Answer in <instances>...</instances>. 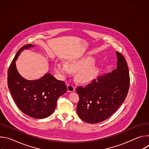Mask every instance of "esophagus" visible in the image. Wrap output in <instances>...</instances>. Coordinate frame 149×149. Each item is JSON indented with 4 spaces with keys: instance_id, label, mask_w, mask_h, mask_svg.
I'll list each match as a JSON object with an SVG mask.
<instances>
[{
    "instance_id": "34e87169",
    "label": "esophagus",
    "mask_w": 149,
    "mask_h": 149,
    "mask_svg": "<svg viewBox=\"0 0 149 149\" xmlns=\"http://www.w3.org/2000/svg\"><path fill=\"white\" fill-rule=\"evenodd\" d=\"M68 92H72V91H75V87L73 86V85L72 84H68Z\"/></svg>"
}]
</instances>
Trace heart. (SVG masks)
<instances>
[{
	"label": "heart",
	"mask_w": 149,
	"mask_h": 149,
	"mask_svg": "<svg viewBox=\"0 0 149 149\" xmlns=\"http://www.w3.org/2000/svg\"><path fill=\"white\" fill-rule=\"evenodd\" d=\"M93 61L89 58L72 60L67 63L56 62L55 64V71L62 77H67L71 72H77V79L81 83L91 81L95 76L96 70L91 67Z\"/></svg>",
	"instance_id": "heart-1"
}]
</instances>
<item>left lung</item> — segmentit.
<instances>
[{"label":"left lung","mask_w":149,"mask_h":149,"mask_svg":"<svg viewBox=\"0 0 149 149\" xmlns=\"http://www.w3.org/2000/svg\"><path fill=\"white\" fill-rule=\"evenodd\" d=\"M116 54V70L76 89L79 98L77 112L84 121L95 124L107 119L127 97L130 87L129 70L123 55L118 52Z\"/></svg>","instance_id":"8db88e82"}]
</instances>
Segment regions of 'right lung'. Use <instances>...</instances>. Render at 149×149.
<instances>
[{"label": "right lung", "mask_w": 149, "mask_h": 149, "mask_svg": "<svg viewBox=\"0 0 149 149\" xmlns=\"http://www.w3.org/2000/svg\"><path fill=\"white\" fill-rule=\"evenodd\" d=\"M33 45L20 48L12 61L8 72V86L19 109L25 114L35 118L51 116L56 106L58 98L67 91L64 81L58 80L47 73L38 80H27L18 73L15 61L23 49Z\"/></svg>", "instance_id": "right-lung-1"}]
</instances>
